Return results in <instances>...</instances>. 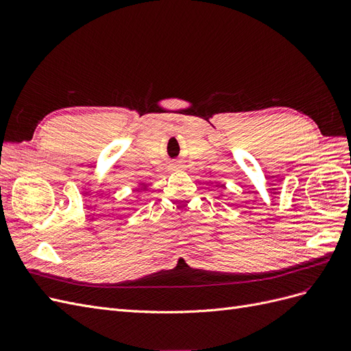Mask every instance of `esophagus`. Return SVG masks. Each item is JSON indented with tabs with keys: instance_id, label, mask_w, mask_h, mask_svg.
<instances>
[{
	"instance_id": "34e87169",
	"label": "esophagus",
	"mask_w": 351,
	"mask_h": 351,
	"mask_svg": "<svg viewBox=\"0 0 351 351\" xmlns=\"http://www.w3.org/2000/svg\"><path fill=\"white\" fill-rule=\"evenodd\" d=\"M176 167H177V165H176Z\"/></svg>"
}]
</instances>
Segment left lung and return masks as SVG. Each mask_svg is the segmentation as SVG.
<instances>
[{"label": "left lung", "instance_id": "left-lung-1", "mask_svg": "<svg viewBox=\"0 0 351 351\" xmlns=\"http://www.w3.org/2000/svg\"><path fill=\"white\" fill-rule=\"evenodd\" d=\"M218 193H219V196H224V195H226V193H224V189L219 187V189H218Z\"/></svg>", "mask_w": 351, "mask_h": 351}]
</instances>
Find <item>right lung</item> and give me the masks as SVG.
<instances>
[{"label": "right lung", "mask_w": 351, "mask_h": 351, "mask_svg": "<svg viewBox=\"0 0 351 351\" xmlns=\"http://www.w3.org/2000/svg\"><path fill=\"white\" fill-rule=\"evenodd\" d=\"M147 190V184L145 183V182H139L137 183V187H136V193H134V197H136V202L139 200L143 195H145V192Z\"/></svg>", "instance_id": "add662e5"}]
</instances>
